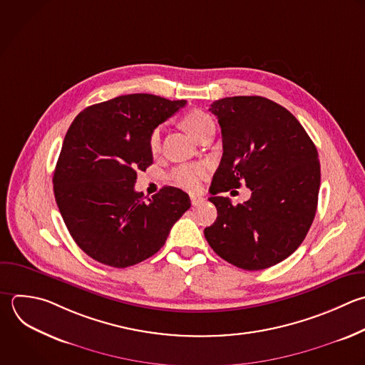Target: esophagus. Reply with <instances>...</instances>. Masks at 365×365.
I'll return each instance as SVG.
<instances>
[{
	"mask_svg": "<svg viewBox=\"0 0 365 365\" xmlns=\"http://www.w3.org/2000/svg\"><path fill=\"white\" fill-rule=\"evenodd\" d=\"M190 200H191V204H192V205H198V204H201V202L204 201V197L191 194V195H190Z\"/></svg>",
	"mask_w": 365,
	"mask_h": 365,
	"instance_id": "esophagus-1",
	"label": "esophagus"
}]
</instances>
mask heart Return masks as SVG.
Masks as SVG:
<instances>
[{"mask_svg": "<svg viewBox=\"0 0 365 365\" xmlns=\"http://www.w3.org/2000/svg\"><path fill=\"white\" fill-rule=\"evenodd\" d=\"M211 124H214L212 118L202 111H191L184 118V125L194 138H197ZM160 141H161V131H160V128H154L151 131L150 140H148L151 153L158 151ZM204 174H205V167L202 164H182V165L175 167L170 173L168 178L174 185H177L180 188L195 190V188H198L200 181L204 177Z\"/></svg>", "mask_w": 365, "mask_h": 365, "instance_id": "b5f03b06", "label": "heart"}]
</instances>
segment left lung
Wrapping results in <instances>:
<instances>
[{"mask_svg": "<svg viewBox=\"0 0 365 365\" xmlns=\"http://www.w3.org/2000/svg\"><path fill=\"white\" fill-rule=\"evenodd\" d=\"M210 111L218 118L222 158L211 182L217 220L204 230L211 248L230 264L258 271L289 257L317 211L318 153L298 120L264 97H227ZM245 183L252 198L232 206L217 196Z\"/></svg>", "mask_w": 365, "mask_h": 365, "instance_id": "1", "label": "left lung"}]
</instances>
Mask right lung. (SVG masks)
I'll use <instances>...</instances> for the list:
<instances>
[{
  "label": "right lung",
  "mask_w": 365,
  "mask_h": 365,
  "mask_svg": "<svg viewBox=\"0 0 365 365\" xmlns=\"http://www.w3.org/2000/svg\"><path fill=\"white\" fill-rule=\"evenodd\" d=\"M153 94L94 104L70 125L56 165L54 195L77 245L93 259L125 268L154 255L190 197L164 187L151 198L134 190L153 164L150 134L185 106Z\"/></svg>",
  "instance_id": "obj_1"
}]
</instances>
